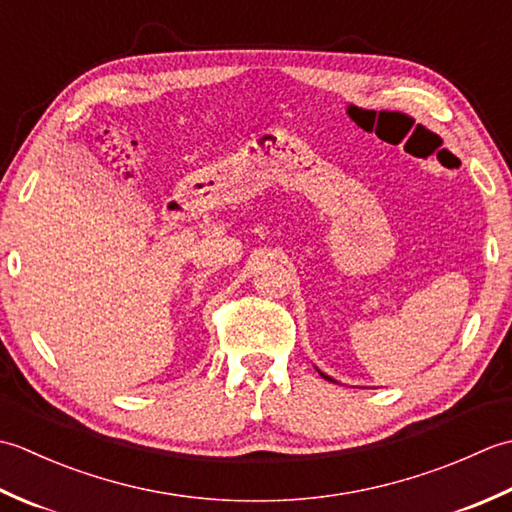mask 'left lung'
I'll return each instance as SVG.
<instances>
[{"instance_id":"8db88e82","label":"left lung","mask_w":512,"mask_h":512,"mask_svg":"<svg viewBox=\"0 0 512 512\" xmlns=\"http://www.w3.org/2000/svg\"><path fill=\"white\" fill-rule=\"evenodd\" d=\"M321 376H323V378H325V380H332V378H330V376H325V374H321Z\"/></svg>"}]
</instances>
